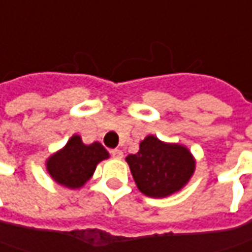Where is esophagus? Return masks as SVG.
Here are the masks:
<instances>
[{
	"instance_id": "esophagus-1",
	"label": "esophagus",
	"mask_w": 252,
	"mask_h": 252,
	"mask_svg": "<svg viewBox=\"0 0 252 252\" xmlns=\"http://www.w3.org/2000/svg\"><path fill=\"white\" fill-rule=\"evenodd\" d=\"M110 154H111V157L115 159H121L124 157V154H123V151L121 149H111L110 151Z\"/></svg>"
}]
</instances>
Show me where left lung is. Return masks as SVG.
<instances>
[{
    "instance_id": "obj_1",
    "label": "left lung",
    "mask_w": 252,
    "mask_h": 252,
    "mask_svg": "<svg viewBox=\"0 0 252 252\" xmlns=\"http://www.w3.org/2000/svg\"><path fill=\"white\" fill-rule=\"evenodd\" d=\"M132 178L139 191L149 197H166L179 191L194 172L190 151L179 144H166L148 135L139 144V151L128 155Z\"/></svg>"
}]
</instances>
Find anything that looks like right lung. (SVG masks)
<instances>
[{
  "instance_id": "add662e5",
  "label": "right lung",
  "mask_w": 252,
  "mask_h": 252,
  "mask_svg": "<svg viewBox=\"0 0 252 252\" xmlns=\"http://www.w3.org/2000/svg\"><path fill=\"white\" fill-rule=\"evenodd\" d=\"M108 157L100 142L86 145L79 135H73L61 151L46 160V169L56 183L69 189H79L93 176L97 163Z\"/></svg>"
}]
</instances>
